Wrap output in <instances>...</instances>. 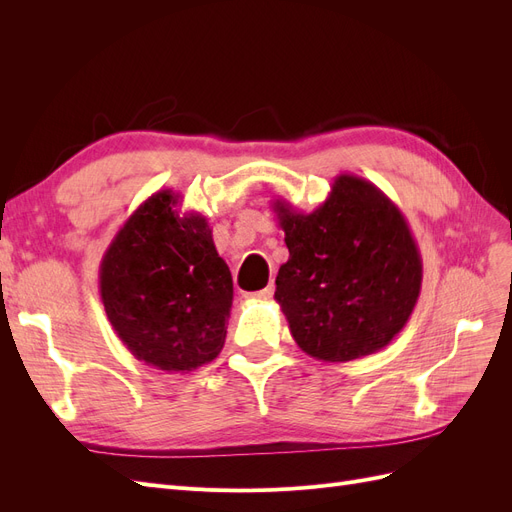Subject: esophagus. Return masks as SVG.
Segmentation results:
<instances>
[{"instance_id":"1","label":"esophagus","mask_w":512,"mask_h":512,"mask_svg":"<svg viewBox=\"0 0 512 512\" xmlns=\"http://www.w3.org/2000/svg\"><path fill=\"white\" fill-rule=\"evenodd\" d=\"M273 286H267V288H262V290H258V292H250V294H245L247 299L250 301H267V299H271L273 297Z\"/></svg>"}]
</instances>
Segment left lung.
<instances>
[{"label":"left lung","instance_id":"left-lung-1","mask_svg":"<svg viewBox=\"0 0 512 512\" xmlns=\"http://www.w3.org/2000/svg\"><path fill=\"white\" fill-rule=\"evenodd\" d=\"M288 262L275 277L297 346L327 363L374 354L406 327L423 260L404 213L374 183L339 175L312 213L273 200Z\"/></svg>","mask_w":512,"mask_h":512}]
</instances>
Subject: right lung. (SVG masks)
I'll use <instances>...</instances> for the list:
<instances>
[{
	"mask_svg": "<svg viewBox=\"0 0 512 512\" xmlns=\"http://www.w3.org/2000/svg\"><path fill=\"white\" fill-rule=\"evenodd\" d=\"M181 194H151L100 262V297L113 331L138 361L192 371L224 348L232 275L205 215L179 213Z\"/></svg>",
	"mask_w": 512,
	"mask_h": 512,
	"instance_id": "1",
	"label": "right lung"
}]
</instances>
